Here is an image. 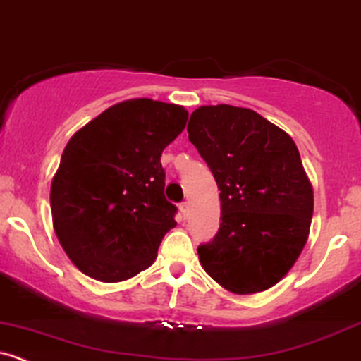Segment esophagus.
Here are the masks:
<instances>
[{
    "instance_id": "1",
    "label": "esophagus",
    "mask_w": 361,
    "mask_h": 361,
    "mask_svg": "<svg viewBox=\"0 0 361 361\" xmlns=\"http://www.w3.org/2000/svg\"><path fill=\"white\" fill-rule=\"evenodd\" d=\"M180 211H181V214H183V218H188V214H190V202L181 204Z\"/></svg>"
}]
</instances>
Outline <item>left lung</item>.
<instances>
[{"mask_svg":"<svg viewBox=\"0 0 361 361\" xmlns=\"http://www.w3.org/2000/svg\"><path fill=\"white\" fill-rule=\"evenodd\" d=\"M187 130L221 200L218 235L197 249L200 264L233 294L270 289L301 256L313 216L294 140L257 112L225 104L193 111Z\"/></svg>","mask_w":361,"mask_h":361,"instance_id":"8db88e82","label":"left lung"}]
</instances>
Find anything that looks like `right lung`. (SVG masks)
Masks as SVG:
<instances>
[{
	"label": "right lung",
	"mask_w": 361,
	"mask_h": 361,
	"mask_svg": "<svg viewBox=\"0 0 361 361\" xmlns=\"http://www.w3.org/2000/svg\"><path fill=\"white\" fill-rule=\"evenodd\" d=\"M187 121L181 105L133 98L72 135L51 180L50 206L56 238L85 275L123 282L155 261L176 226L161 155Z\"/></svg>",
	"instance_id": "obj_1"
}]
</instances>
